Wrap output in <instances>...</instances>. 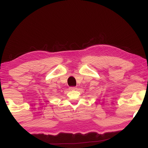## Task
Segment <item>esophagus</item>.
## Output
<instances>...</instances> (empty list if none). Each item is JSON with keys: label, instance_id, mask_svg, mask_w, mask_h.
Listing matches in <instances>:
<instances>
[{"label": "esophagus", "instance_id": "34e87169", "mask_svg": "<svg viewBox=\"0 0 148 148\" xmlns=\"http://www.w3.org/2000/svg\"><path fill=\"white\" fill-rule=\"evenodd\" d=\"M76 89H77L76 87H71V88H70L71 90H75Z\"/></svg>", "mask_w": 148, "mask_h": 148}]
</instances>
